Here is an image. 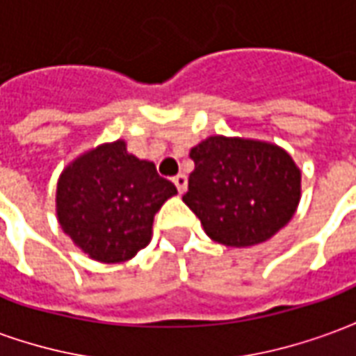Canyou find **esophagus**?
<instances>
[{"mask_svg":"<svg viewBox=\"0 0 356 356\" xmlns=\"http://www.w3.org/2000/svg\"><path fill=\"white\" fill-rule=\"evenodd\" d=\"M173 183L177 186L179 194H183L186 191V175L185 173H179L177 177H173Z\"/></svg>","mask_w":356,"mask_h":356,"instance_id":"1","label":"esophagus"}]
</instances>
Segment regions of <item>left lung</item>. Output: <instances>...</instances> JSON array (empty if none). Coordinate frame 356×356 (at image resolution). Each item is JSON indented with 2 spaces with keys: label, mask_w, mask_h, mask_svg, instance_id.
<instances>
[{
  "label": "left lung",
  "mask_w": 356,
  "mask_h": 356,
  "mask_svg": "<svg viewBox=\"0 0 356 356\" xmlns=\"http://www.w3.org/2000/svg\"><path fill=\"white\" fill-rule=\"evenodd\" d=\"M191 158L194 171L183 202L219 244H261L296 213L301 171L284 148L216 135L196 145Z\"/></svg>",
  "instance_id": "left-lung-1"
}]
</instances>
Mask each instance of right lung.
<instances>
[{"label": "right lung", "mask_w": 356, "mask_h": 356, "mask_svg": "<svg viewBox=\"0 0 356 356\" xmlns=\"http://www.w3.org/2000/svg\"><path fill=\"white\" fill-rule=\"evenodd\" d=\"M173 194L175 185L154 163L129 154L120 139L66 165L57 185L58 223L95 261H127L150 242L156 211Z\"/></svg>", "instance_id": "right-lung-1"}]
</instances>
